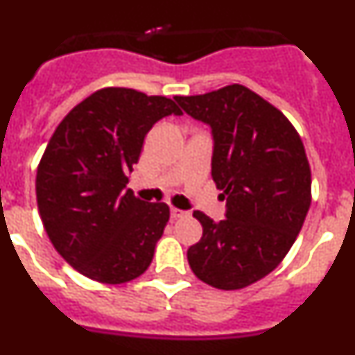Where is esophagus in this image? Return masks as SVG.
Masks as SVG:
<instances>
[{
    "label": "esophagus",
    "mask_w": 355,
    "mask_h": 355,
    "mask_svg": "<svg viewBox=\"0 0 355 355\" xmlns=\"http://www.w3.org/2000/svg\"><path fill=\"white\" fill-rule=\"evenodd\" d=\"M171 216L172 218H184V216H188V211H184V209H180V208H171Z\"/></svg>",
    "instance_id": "1"
}]
</instances>
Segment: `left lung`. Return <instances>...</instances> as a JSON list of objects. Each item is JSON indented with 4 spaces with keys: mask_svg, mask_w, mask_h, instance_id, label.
I'll list each match as a JSON object with an SVG mask.
<instances>
[{
    "mask_svg": "<svg viewBox=\"0 0 355 355\" xmlns=\"http://www.w3.org/2000/svg\"><path fill=\"white\" fill-rule=\"evenodd\" d=\"M174 99L211 128V175L227 206L220 222L193 211L202 238L188 263L202 283L241 290L270 274L302 229L311 205L306 149L283 112L243 85Z\"/></svg>",
    "mask_w": 355,
    "mask_h": 355,
    "instance_id": "8db88e82",
    "label": "left lung"
}]
</instances>
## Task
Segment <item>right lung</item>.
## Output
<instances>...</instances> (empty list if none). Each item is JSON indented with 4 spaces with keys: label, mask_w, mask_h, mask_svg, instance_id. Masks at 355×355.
Segmentation results:
<instances>
[{
    "label": "right lung",
    "mask_w": 355,
    "mask_h": 355,
    "mask_svg": "<svg viewBox=\"0 0 355 355\" xmlns=\"http://www.w3.org/2000/svg\"><path fill=\"white\" fill-rule=\"evenodd\" d=\"M183 112L165 96L106 87L58 124L37 168V205L62 258L106 284L149 268L171 209L135 197L128 174L155 122Z\"/></svg>",
    "instance_id": "add662e5"
}]
</instances>
